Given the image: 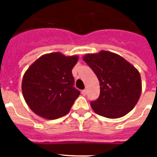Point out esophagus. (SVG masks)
Returning a JSON list of instances; mask_svg holds the SVG:
<instances>
[{"mask_svg":"<svg viewBox=\"0 0 157 157\" xmlns=\"http://www.w3.org/2000/svg\"><path fill=\"white\" fill-rule=\"evenodd\" d=\"M86 93H87L86 90H82V94L83 95H86Z\"/></svg>","mask_w":157,"mask_h":157,"instance_id":"34e87169","label":"esophagus"}]
</instances>
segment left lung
Instances as JSON below:
<instances>
[{"label":"left lung","instance_id":"obj_1","mask_svg":"<svg viewBox=\"0 0 157 157\" xmlns=\"http://www.w3.org/2000/svg\"><path fill=\"white\" fill-rule=\"evenodd\" d=\"M82 59L100 82L99 98L90 102L94 112L117 119L134 109L141 94V75L134 66L120 55L105 50L86 54Z\"/></svg>","mask_w":157,"mask_h":157}]
</instances>
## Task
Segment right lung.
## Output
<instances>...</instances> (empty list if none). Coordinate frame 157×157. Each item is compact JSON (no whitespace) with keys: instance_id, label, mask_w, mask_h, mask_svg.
Here are the masks:
<instances>
[{"instance_id":"1","label":"right lung","mask_w":157,"mask_h":157,"mask_svg":"<svg viewBox=\"0 0 157 157\" xmlns=\"http://www.w3.org/2000/svg\"><path fill=\"white\" fill-rule=\"evenodd\" d=\"M78 56L51 52L40 56L24 73L22 92L26 103L46 120L63 117L70 111L80 92L74 88L72 69Z\"/></svg>"}]
</instances>
